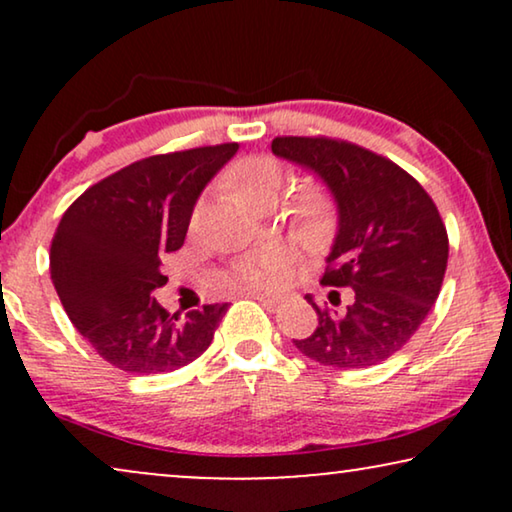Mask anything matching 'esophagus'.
I'll list each match as a JSON object with an SVG mask.
<instances>
[{"label":"esophagus","instance_id":"obj_1","mask_svg":"<svg viewBox=\"0 0 512 512\" xmlns=\"http://www.w3.org/2000/svg\"><path fill=\"white\" fill-rule=\"evenodd\" d=\"M244 296H247V298H254V300H258V303H263V305H270V307L279 305V298H277V296H270V293H261V291H247V293H244Z\"/></svg>","mask_w":512,"mask_h":512}]
</instances>
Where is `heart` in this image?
<instances>
[{"mask_svg": "<svg viewBox=\"0 0 512 512\" xmlns=\"http://www.w3.org/2000/svg\"><path fill=\"white\" fill-rule=\"evenodd\" d=\"M284 181V170L275 158L251 156L235 163L223 177V186L228 188L235 198L247 205L261 209L265 205H275L279 188ZM289 216L298 235L314 240L321 237L328 228V198L321 188H305L293 198L289 207ZM286 256L279 249H268L263 254L244 258L235 268V279L249 289H268L282 282Z\"/></svg>", "mask_w": 512, "mask_h": 512, "instance_id": "obj_1", "label": "heart"}]
</instances>
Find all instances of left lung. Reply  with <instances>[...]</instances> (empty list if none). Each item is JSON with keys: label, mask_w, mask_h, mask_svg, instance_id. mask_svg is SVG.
I'll use <instances>...</instances> for the list:
<instances>
[{"label": "left lung", "mask_w": 512, "mask_h": 512, "mask_svg": "<svg viewBox=\"0 0 512 512\" xmlns=\"http://www.w3.org/2000/svg\"><path fill=\"white\" fill-rule=\"evenodd\" d=\"M277 158L312 172L328 188L338 230L321 284L349 286L319 307L317 328L293 340L307 359L331 368H370L408 342L443 286L447 230L429 193L391 160L361 146L326 137L272 139Z\"/></svg>", "instance_id": "obj_1"}]
</instances>
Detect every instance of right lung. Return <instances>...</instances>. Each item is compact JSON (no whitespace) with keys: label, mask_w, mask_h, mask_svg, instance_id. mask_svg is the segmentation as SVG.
<instances>
[{"label":"right lung","mask_w":512,"mask_h":512,"mask_svg":"<svg viewBox=\"0 0 512 512\" xmlns=\"http://www.w3.org/2000/svg\"><path fill=\"white\" fill-rule=\"evenodd\" d=\"M240 144L137 160L90 186L51 242V279L76 331L132 375L170 373L212 345L228 303L184 317L153 298L167 282L160 258L186 240L195 202Z\"/></svg>","instance_id":"add662e5"}]
</instances>
